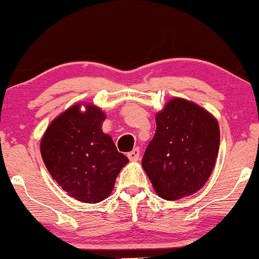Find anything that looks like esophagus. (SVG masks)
<instances>
[{
    "instance_id": "obj_1",
    "label": "esophagus",
    "mask_w": 259,
    "mask_h": 259,
    "mask_svg": "<svg viewBox=\"0 0 259 259\" xmlns=\"http://www.w3.org/2000/svg\"><path fill=\"white\" fill-rule=\"evenodd\" d=\"M140 156H141V153H140V148H134L132 152L127 153V158H129L130 160H133V162L139 160Z\"/></svg>"
}]
</instances>
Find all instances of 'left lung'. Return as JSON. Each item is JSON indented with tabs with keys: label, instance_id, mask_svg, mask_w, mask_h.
I'll list each match as a JSON object with an SVG mask.
<instances>
[{
	"label": "left lung",
	"instance_id": "8db88e82",
	"mask_svg": "<svg viewBox=\"0 0 259 259\" xmlns=\"http://www.w3.org/2000/svg\"><path fill=\"white\" fill-rule=\"evenodd\" d=\"M156 124L142 158L154 191L168 201L195 194L215 165L221 142L218 121L202 107L177 97L157 113Z\"/></svg>",
	"mask_w": 259,
	"mask_h": 259
}]
</instances>
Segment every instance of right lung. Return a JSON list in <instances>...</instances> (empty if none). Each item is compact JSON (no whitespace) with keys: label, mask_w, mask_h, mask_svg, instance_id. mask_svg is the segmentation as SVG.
Here are the masks:
<instances>
[{"label":"right lung","mask_w":259,"mask_h":259,"mask_svg":"<svg viewBox=\"0 0 259 259\" xmlns=\"http://www.w3.org/2000/svg\"><path fill=\"white\" fill-rule=\"evenodd\" d=\"M74 105L52 120L41 140L45 165L70 197L99 203L111 195L121 168L129 162L102 132L105 112L95 105Z\"/></svg>","instance_id":"right-lung-1"}]
</instances>
